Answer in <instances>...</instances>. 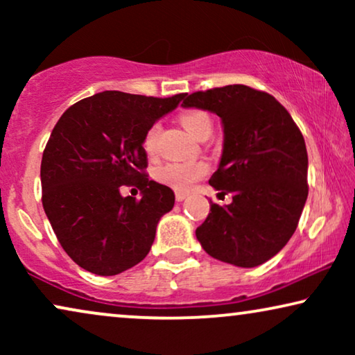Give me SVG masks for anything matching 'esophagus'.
Instances as JSON below:
<instances>
[{"label":"esophagus","mask_w":355,"mask_h":355,"mask_svg":"<svg viewBox=\"0 0 355 355\" xmlns=\"http://www.w3.org/2000/svg\"><path fill=\"white\" fill-rule=\"evenodd\" d=\"M186 198H187V193H184V192H176V200H178V202L186 200Z\"/></svg>","instance_id":"34e87169"}]
</instances>
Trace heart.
Instances as JSON below:
<instances>
[{
  "label": "heart",
  "mask_w": 355,
  "mask_h": 355,
  "mask_svg": "<svg viewBox=\"0 0 355 355\" xmlns=\"http://www.w3.org/2000/svg\"><path fill=\"white\" fill-rule=\"evenodd\" d=\"M181 123L192 137L200 140L205 135L211 134L213 123L211 118L205 111L200 110H189L181 114ZM159 132V124H153L147 130L144 137V148L147 153H153L157 147V139ZM208 171V166L203 162H171L164 163L157 168L155 176L162 184H166L168 187L174 191H189L198 179L203 178Z\"/></svg>",
  "instance_id": "obj_1"
}]
</instances>
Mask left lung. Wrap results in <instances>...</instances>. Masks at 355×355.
<instances>
[{"mask_svg": "<svg viewBox=\"0 0 355 355\" xmlns=\"http://www.w3.org/2000/svg\"><path fill=\"white\" fill-rule=\"evenodd\" d=\"M184 108L211 111L223 124V153L210 186L231 193L210 203L196 236L213 259L254 268L275 257L297 227L309 196L302 134L275 96L226 85L186 96Z\"/></svg>", "mask_w": 355, "mask_h": 355, "instance_id": "obj_1", "label": "left lung"}]
</instances>
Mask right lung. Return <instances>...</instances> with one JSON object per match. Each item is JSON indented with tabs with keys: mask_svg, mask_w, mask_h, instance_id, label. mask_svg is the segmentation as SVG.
Wrapping results in <instances>:
<instances>
[{
	"mask_svg": "<svg viewBox=\"0 0 355 355\" xmlns=\"http://www.w3.org/2000/svg\"><path fill=\"white\" fill-rule=\"evenodd\" d=\"M184 96L106 90L77 101L56 123L42 158V202L58 241L80 268L119 275L152 249L174 192L145 174L144 137ZM123 185H137L143 198H123Z\"/></svg>",
	"mask_w": 355,
	"mask_h": 355,
	"instance_id": "add662e5",
	"label": "right lung"
}]
</instances>
